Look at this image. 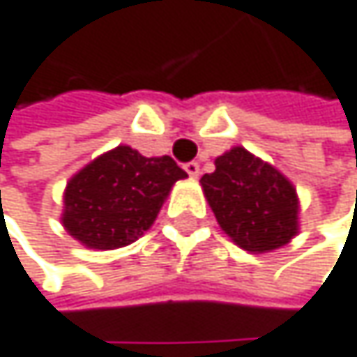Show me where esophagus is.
I'll list each match as a JSON object with an SVG mask.
<instances>
[{"label": "esophagus", "mask_w": 357, "mask_h": 357, "mask_svg": "<svg viewBox=\"0 0 357 357\" xmlns=\"http://www.w3.org/2000/svg\"><path fill=\"white\" fill-rule=\"evenodd\" d=\"M185 172H187L191 178H198V176H200V164H198V162H189V164H185Z\"/></svg>", "instance_id": "34e87169"}]
</instances>
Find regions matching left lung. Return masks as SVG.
Masks as SVG:
<instances>
[{
	"instance_id": "left-lung-1",
	"label": "left lung",
	"mask_w": 357,
	"mask_h": 357,
	"mask_svg": "<svg viewBox=\"0 0 357 357\" xmlns=\"http://www.w3.org/2000/svg\"><path fill=\"white\" fill-rule=\"evenodd\" d=\"M225 234L241 249L268 253L298 234V195L271 164L243 146L215 159V172L200 178Z\"/></svg>"
}]
</instances>
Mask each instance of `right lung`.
<instances>
[{"mask_svg": "<svg viewBox=\"0 0 357 357\" xmlns=\"http://www.w3.org/2000/svg\"><path fill=\"white\" fill-rule=\"evenodd\" d=\"M185 176L172 157H144L121 144L68 181L61 223L89 249L132 245L153 225L172 185Z\"/></svg>", "mask_w": 357, "mask_h": 357, "instance_id": "right-lung-1", "label": "right lung"}]
</instances>
